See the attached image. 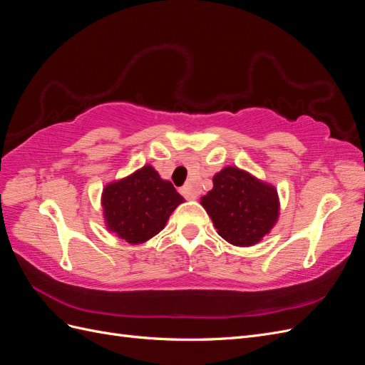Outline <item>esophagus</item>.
I'll return each instance as SVG.
<instances>
[{
  "label": "esophagus",
  "mask_w": 365,
  "mask_h": 365,
  "mask_svg": "<svg viewBox=\"0 0 365 365\" xmlns=\"http://www.w3.org/2000/svg\"><path fill=\"white\" fill-rule=\"evenodd\" d=\"M181 193H182V196L185 197V200H189V201H195L196 197H197V193L192 189L190 185H184L182 189H181Z\"/></svg>",
  "instance_id": "esophagus-1"
}]
</instances>
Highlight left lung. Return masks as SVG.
Returning <instances> with one entry per match:
<instances>
[{
	"mask_svg": "<svg viewBox=\"0 0 365 365\" xmlns=\"http://www.w3.org/2000/svg\"><path fill=\"white\" fill-rule=\"evenodd\" d=\"M217 235L236 247H252L269 235L280 216L277 189L236 165L213 176V189L201 197Z\"/></svg>",
	"mask_w": 365,
	"mask_h": 365,
	"instance_id": "left-lung-1",
	"label": "left lung"
}]
</instances>
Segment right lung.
<instances>
[{"label": "right lung", "mask_w": 365, "mask_h": 365, "mask_svg": "<svg viewBox=\"0 0 365 365\" xmlns=\"http://www.w3.org/2000/svg\"><path fill=\"white\" fill-rule=\"evenodd\" d=\"M182 202L184 197L173 184L146 164L103 187L105 227L130 245L145 244L160 233L173 210Z\"/></svg>", "instance_id": "add662e5"}]
</instances>
